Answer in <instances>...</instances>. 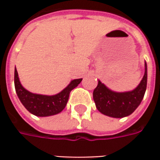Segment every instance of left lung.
<instances>
[{
    "label": "left lung",
    "instance_id": "1",
    "mask_svg": "<svg viewBox=\"0 0 160 160\" xmlns=\"http://www.w3.org/2000/svg\"><path fill=\"white\" fill-rule=\"evenodd\" d=\"M147 87V64L144 76L134 90L126 92H116L99 81L93 91V100L97 109L106 116L121 118L127 117L138 108L143 99Z\"/></svg>",
    "mask_w": 160,
    "mask_h": 160
}]
</instances>
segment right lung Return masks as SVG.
Returning <instances> with one entry per match:
<instances>
[{
    "instance_id": "1",
    "label": "right lung",
    "mask_w": 160,
    "mask_h": 160,
    "mask_svg": "<svg viewBox=\"0 0 160 160\" xmlns=\"http://www.w3.org/2000/svg\"><path fill=\"white\" fill-rule=\"evenodd\" d=\"M81 81L82 78L72 80L63 91L56 95H42L32 93L22 86L16 68L14 74L15 89L18 99L30 113L37 117H49L61 112L68 103L70 92L76 88Z\"/></svg>"
}]
</instances>
